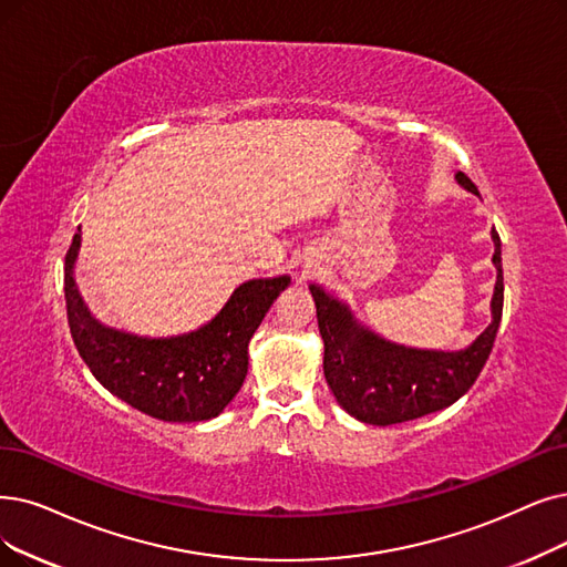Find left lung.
<instances>
[{
    "label": "left lung",
    "mask_w": 567,
    "mask_h": 567,
    "mask_svg": "<svg viewBox=\"0 0 567 567\" xmlns=\"http://www.w3.org/2000/svg\"><path fill=\"white\" fill-rule=\"evenodd\" d=\"M458 186L480 195L477 186L458 172ZM493 237V265L497 279L491 298V323L461 351L414 349L389 342L360 326L351 309L311 284L316 319L323 337L326 381L344 412L370 425H393L446 410L477 381L491 355L503 319V254L501 235Z\"/></svg>",
    "instance_id": "left-lung-1"
}]
</instances>
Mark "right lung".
<instances>
[{"label": "right lung", "mask_w": 567, "mask_h": 567, "mask_svg": "<svg viewBox=\"0 0 567 567\" xmlns=\"http://www.w3.org/2000/svg\"><path fill=\"white\" fill-rule=\"evenodd\" d=\"M81 228L64 258L66 321L74 347L102 386L153 419L197 423L216 419L248 372V342L290 277L251 279L235 288L212 321L174 337H142L100 323L85 307L74 265Z\"/></svg>", "instance_id": "1"}]
</instances>
